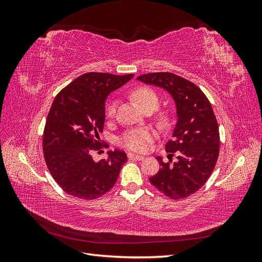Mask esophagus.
I'll list each match as a JSON object with an SVG mask.
<instances>
[{"label": "esophagus", "instance_id": "34e87169", "mask_svg": "<svg viewBox=\"0 0 262 262\" xmlns=\"http://www.w3.org/2000/svg\"><path fill=\"white\" fill-rule=\"evenodd\" d=\"M128 157L130 158V160H136V161H142V160H143V158H144L143 156L133 154V153H128Z\"/></svg>", "mask_w": 262, "mask_h": 262}]
</instances>
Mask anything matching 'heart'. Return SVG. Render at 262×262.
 Wrapping results in <instances>:
<instances>
[{"label":"heart","mask_w":262,"mask_h":262,"mask_svg":"<svg viewBox=\"0 0 262 262\" xmlns=\"http://www.w3.org/2000/svg\"><path fill=\"white\" fill-rule=\"evenodd\" d=\"M133 97L137 100L138 104L143 107L150 102L158 105V96L157 94L149 87H140V89L133 92ZM117 108V100L113 99L107 104V115L114 116ZM154 132L148 129H138L131 130L124 133L120 139V144L131 150L136 152H144L147 149L150 142L154 139Z\"/></svg>","instance_id":"b5f03b06"}]
</instances>
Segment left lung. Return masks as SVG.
<instances>
[{"label": "left lung", "instance_id": "1", "mask_svg": "<svg viewBox=\"0 0 262 262\" xmlns=\"http://www.w3.org/2000/svg\"><path fill=\"white\" fill-rule=\"evenodd\" d=\"M138 80L161 87L175 101L177 122L166 152L169 157L176 153L177 160L173 164L164 163L157 156L161 167L149 182L170 199H185L207 182L215 167L220 152L215 115L203 92L184 77L158 72L140 75Z\"/></svg>", "mask_w": 262, "mask_h": 262}]
</instances>
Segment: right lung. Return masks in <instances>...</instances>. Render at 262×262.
Instances as JSON below:
<instances>
[{"label":"right lung","mask_w":262,"mask_h":262,"mask_svg":"<svg viewBox=\"0 0 262 262\" xmlns=\"http://www.w3.org/2000/svg\"><path fill=\"white\" fill-rule=\"evenodd\" d=\"M133 76L90 72L55 96L47 117L42 148L51 176L67 193L94 200L115 186L126 154L108 150L107 160L95 162L92 152L101 148L99 133L108 95Z\"/></svg>","instance_id":"right-lung-1"}]
</instances>
